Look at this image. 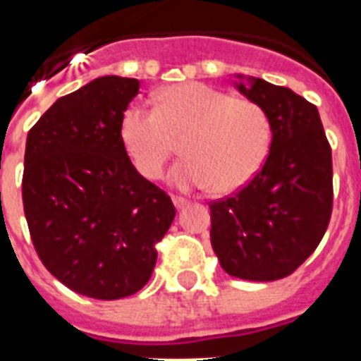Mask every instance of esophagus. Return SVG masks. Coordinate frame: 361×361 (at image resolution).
Returning a JSON list of instances; mask_svg holds the SVG:
<instances>
[{
    "mask_svg": "<svg viewBox=\"0 0 361 361\" xmlns=\"http://www.w3.org/2000/svg\"><path fill=\"white\" fill-rule=\"evenodd\" d=\"M172 202H174V206L178 209L183 208V206H187V200H185V198H181V197H172Z\"/></svg>",
    "mask_w": 361,
    "mask_h": 361,
    "instance_id": "obj_1",
    "label": "esophagus"
}]
</instances>
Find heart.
Listing matches in <instances>:
<instances>
[{
	"instance_id": "obj_1",
	"label": "heart",
	"mask_w": 361,
	"mask_h": 361,
	"mask_svg": "<svg viewBox=\"0 0 361 361\" xmlns=\"http://www.w3.org/2000/svg\"><path fill=\"white\" fill-rule=\"evenodd\" d=\"M120 135L133 164L147 180L163 176L178 142H183L185 159L172 170V183L180 189L212 185L215 195H232L262 169L271 121L255 101L187 82L159 93L157 109L130 104L121 116Z\"/></svg>"
}]
</instances>
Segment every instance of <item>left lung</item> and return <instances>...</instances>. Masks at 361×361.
<instances>
[{
	"mask_svg": "<svg viewBox=\"0 0 361 361\" xmlns=\"http://www.w3.org/2000/svg\"><path fill=\"white\" fill-rule=\"evenodd\" d=\"M236 78L238 92L268 112L271 144L243 189L209 204L212 247L232 277L283 279L313 255L330 223L331 147L314 104L262 78Z\"/></svg>",
	"mask_w": 361,
	"mask_h": 361,
	"instance_id": "8db88e82",
	"label": "left lung"
}]
</instances>
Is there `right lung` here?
Here are the masks:
<instances>
[{"mask_svg": "<svg viewBox=\"0 0 361 361\" xmlns=\"http://www.w3.org/2000/svg\"><path fill=\"white\" fill-rule=\"evenodd\" d=\"M140 82L101 76L59 97L27 133L22 178L31 241L71 290L120 300L146 285L155 243L176 217L121 142V116Z\"/></svg>", "mask_w": 361, "mask_h": 361, "instance_id": "add662e5", "label": "right lung"}]
</instances>
